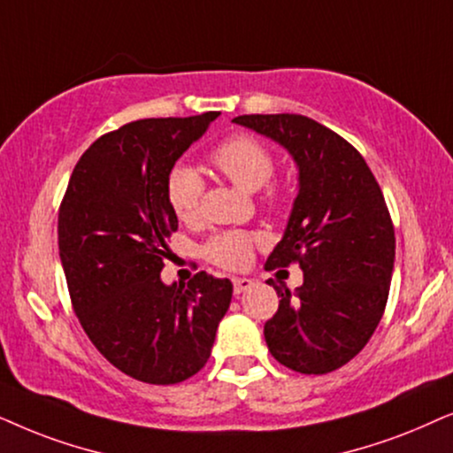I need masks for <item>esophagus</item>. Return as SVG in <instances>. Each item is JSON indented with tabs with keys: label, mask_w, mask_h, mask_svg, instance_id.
I'll use <instances>...</instances> for the list:
<instances>
[{
	"label": "esophagus",
	"mask_w": 453,
	"mask_h": 453,
	"mask_svg": "<svg viewBox=\"0 0 453 453\" xmlns=\"http://www.w3.org/2000/svg\"><path fill=\"white\" fill-rule=\"evenodd\" d=\"M232 283H234V294H242L252 286V280H249V277H234Z\"/></svg>",
	"instance_id": "obj_1"
}]
</instances>
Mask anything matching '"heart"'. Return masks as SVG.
Here are the masks:
<instances>
[{"instance_id": "b5f03b06", "label": "heart", "mask_w": 453, "mask_h": 453, "mask_svg": "<svg viewBox=\"0 0 453 453\" xmlns=\"http://www.w3.org/2000/svg\"><path fill=\"white\" fill-rule=\"evenodd\" d=\"M211 164L221 176L244 190H257L263 209L281 213L292 201V186L286 178L273 176L275 157L263 141L250 134H234L211 150ZM165 196L180 221L195 223L203 215L204 178L195 167L178 164L165 178ZM257 236L246 230H226L211 236L203 246L209 263L226 271L244 269L250 263Z\"/></svg>"}]
</instances>
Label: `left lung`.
<instances>
[{
	"mask_svg": "<svg viewBox=\"0 0 453 453\" xmlns=\"http://www.w3.org/2000/svg\"><path fill=\"white\" fill-rule=\"evenodd\" d=\"M234 122L283 144L300 167V192L265 269L300 265L296 294L271 280L280 306L265 323L277 363L325 375L349 363L381 321L394 273L395 234L365 157L327 126L298 113H250Z\"/></svg>",
	"mask_w": 453,
	"mask_h": 453,
	"instance_id": "8db88e82",
	"label": "left lung"
}]
</instances>
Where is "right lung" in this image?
Instances as JSON below:
<instances>
[{"label": "right lung", "mask_w": 453, "mask_h": 453, "mask_svg": "<svg viewBox=\"0 0 453 453\" xmlns=\"http://www.w3.org/2000/svg\"><path fill=\"white\" fill-rule=\"evenodd\" d=\"M219 113L147 118L84 150L59 203L58 244L84 334L118 371L150 385L186 381L207 365L232 281L159 273L178 230L165 178Z\"/></svg>", "instance_id": "add662e5"}]
</instances>
